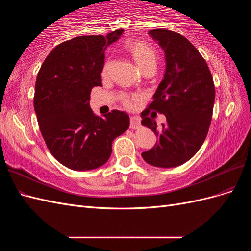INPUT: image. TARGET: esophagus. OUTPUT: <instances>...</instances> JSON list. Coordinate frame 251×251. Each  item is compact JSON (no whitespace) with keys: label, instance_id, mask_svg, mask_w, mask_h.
Listing matches in <instances>:
<instances>
[{"label":"esophagus","instance_id":"34e87169","mask_svg":"<svg viewBox=\"0 0 251 251\" xmlns=\"http://www.w3.org/2000/svg\"><path fill=\"white\" fill-rule=\"evenodd\" d=\"M140 126H141V123H140L139 117L138 116H132L131 120H130V126H131V128L135 130V128H138Z\"/></svg>","mask_w":251,"mask_h":251}]
</instances>
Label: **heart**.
Segmentation results:
<instances>
[{"mask_svg": "<svg viewBox=\"0 0 251 251\" xmlns=\"http://www.w3.org/2000/svg\"><path fill=\"white\" fill-rule=\"evenodd\" d=\"M124 47L143 73L148 71H155L158 65L159 55L157 50L153 46L142 41L130 40L125 43ZM105 69H107V65L104 66L103 72H105ZM124 100L126 107H131L132 100L130 98L125 97Z\"/></svg>", "mask_w": 251, "mask_h": 251, "instance_id": "heart-1", "label": "heart"}]
</instances>
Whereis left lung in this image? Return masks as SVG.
<instances>
[{
  "instance_id": "obj_1",
  "label": "left lung",
  "mask_w": 251,
  "mask_h": 251,
  "mask_svg": "<svg viewBox=\"0 0 251 251\" xmlns=\"http://www.w3.org/2000/svg\"><path fill=\"white\" fill-rule=\"evenodd\" d=\"M149 34L165 54V73L141 124L159 138L154 148L141 154L157 168H175L195 156L206 138L215 103V85L205 59L186 37L166 29ZM150 109L164 113L167 123L158 128L147 117Z\"/></svg>"
}]
</instances>
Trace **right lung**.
Returning <instances> with one entry per match:
<instances>
[{
	"label": "right lung",
	"mask_w": 251,
	"mask_h": 251,
	"mask_svg": "<svg viewBox=\"0 0 251 251\" xmlns=\"http://www.w3.org/2000/svg\"><path fill=\"white\" fill-rule=\"evenodd\" d=\"M124 30L82 35L53 49L37 73L34 111L43 138L58 162L90 171L109 160L112 142L130 126L126 113L113 110L103 118L90 108V93L101 85L104 50Z\"/></svg>",
	"instance_id": "add662e5"
}]
</instances>
